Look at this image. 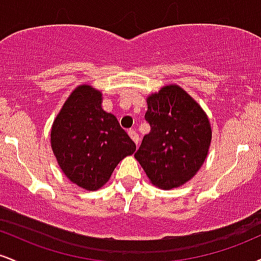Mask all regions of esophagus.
<instances>
[{
	"mask_svg": "<svg viewBox=\"0 0 261 261\" xmlns=\"http://www.w3.org/2000/svg\"><path fill=\"white\" fill-rule=\"evenodd\" d=\"M128 136L131 137V139H133V141L135 143H136V146L139 145V141H140V139H139V135H137V133L135 130H128Z\"/></svg>",
	"mask_w": 261,
	"mask_h": 261,
	"instance_id": "obj_1",
	"label": "esophagus"
}]
</instances>
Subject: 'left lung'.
<instances>
[{
    "instance_id": "8db88e82",
    "label": "left lung",
    "mask_w": 261,
    "mask_h": 261,
    "mask_svg": "<svg viewBox=\"0 0 261 261\" xmlns=\"http://www.w3.org/2000/svg\"><path fill=\"white\" fill-rule=\"evenodd\" d=\"M151 126L135 158L155 187L172 189L190 180L205 162L211 142L206 114L187 92L172 85L147 99Z\"/></svg>"
}]
</instances>
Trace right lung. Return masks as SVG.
Segmentation results:
<instances>
[{"instance_id":"obj_1","label":"right lung","mask_w":261,"mask_h":261,"mask_svg":"<svg viewBox=\"0 0 261 261\" xmlns=\"http://www.w3.org/2000/svg\"><path fill=\"white\" fill-rule=\"evenodd\" d=\"M51 147L65 175L86 190L103 187L136 151L118 119L101 109L100 92L87 85L74 89L54 121Z\"/></svg>"}]
</instances>
